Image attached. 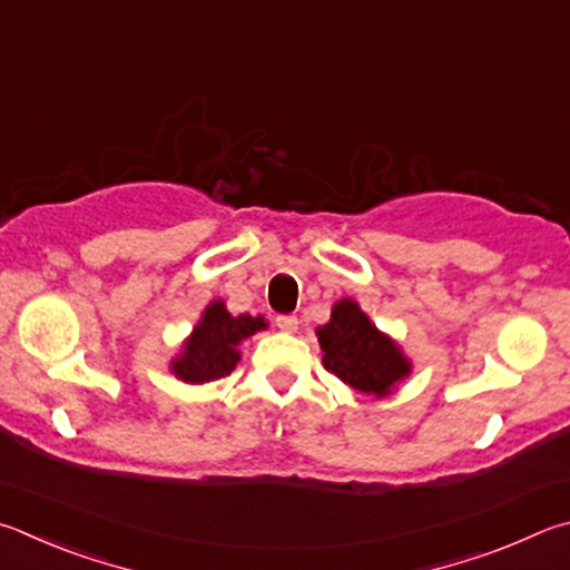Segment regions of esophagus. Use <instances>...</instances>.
<instances>
[{
  "label": "esophagus",
  "mask_w": 570,
  "mask_h": 570,
  "mask_svg": "<svg viewBox=\"0 0 570 570\" xmlns=\"http://www.w3.org/2000/svg\"><path fill=\"white\" fill-rule=\"evenodd\" d=\"M276 326L284 331V334H294L298 328V318L296 316H276Z\"/></svg>",
  "instance_id": "34e87169"
}]
</instances>
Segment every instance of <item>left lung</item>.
Instances as JSON below:
<instances>
[{"label":"left lung","instance_id":"obj_1","mask_svg":"<svg viewBox=\"0 0 570 570\" xmlns=\"http://www.w3.org/2000/svg\"><path fill=\"white\" fill-rule=\"evenodd\" d=\"M316 336L324 368L364 396H391L413 371L399 341L384 334L348 296L331 306V318L316 328Z\"/></svg>","mask_w":570,"mask_h":570}]
</instances>
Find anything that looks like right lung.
<instances>
[{"mask_svg": "<svg viewBox=\"0 0 570 570\" xmlns=\"http://www.w3.org/2000/svg\"><path fill=\"white\" fill-rule=\"evenodd\" d=\"M266 326L268 321L264 316H232L222 298H214L191 334L181 341L179 354L169 361V371L184 384H209L229 376L242 361V341Z\"/></svg>", "mask_w": 570, "mask_h": 570, "instance_id": "1", "label": "right lung"}]
</instances>
